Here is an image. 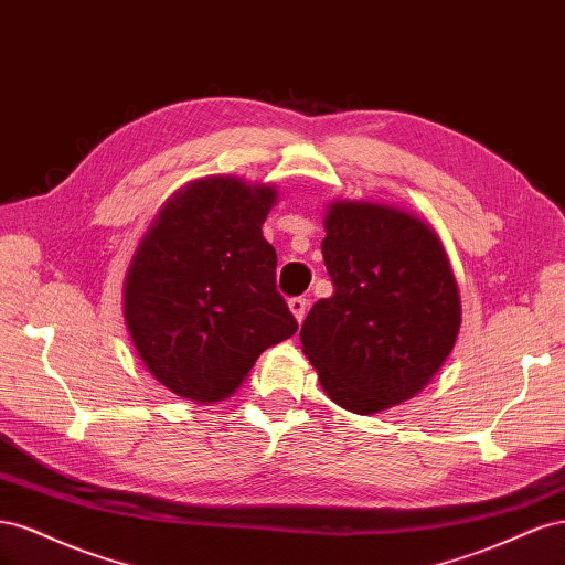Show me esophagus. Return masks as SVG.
I'll return each instance as SVG.
<instances>
[{
    "mask_svg": "<svg viewBox=\"0 0 565 565\" xmlns=\"http://www.w3.org/2000/svg\"><path fill=\"white\" fill-rule=\"evenodd\" d=\"M287 306H289V311H292V316L297 318V322H301L306 318V311H309V299L295 297V299L287 301Z\"/></svg>",
    "mask_w": 565,
    "mask_h": 565,
    "instance_id": "34e87169",
    "label": "esophagus"
}]
</instances>
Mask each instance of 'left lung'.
I'll return each mask as SVG.
<instances>
[{"mask_svg":"<svg viewBox=\"0 0 565 565\" xmlns=\"http://www.w3.org/2000/svg\"><path fill=\"white\" fill-rule=\"evenodd\" d=\"M334 285L301 324V351L330 401L374 415L415 398L461 328L455 273L438 233L384 202L334 200L322 218Z\"/></svg>","mask_w":565,"mask_h":565,"instance_id":"1","label":"left lung"}]
</instances>
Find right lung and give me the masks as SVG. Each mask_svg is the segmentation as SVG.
<instances>
[{
	"instance_id": "right-lung-1",
	"label": "right lung",
	"mask_w": 565,
	"mask_h": 565,
	"mask_svg": "<svg viewBox=\"0 0 565 565\" xmlns=\"http://www.w3.org/2000/svg\"><path fill=\"white\" fill-rule=\"evenodd\" d=\"M273 183L204 177L169 198L136 245L122 313L143 367L181 398L218 403L266 349L297 332L276 289L264 221Z\"/></svg>"
}]
</instances>
